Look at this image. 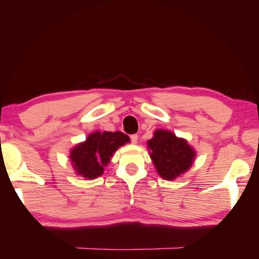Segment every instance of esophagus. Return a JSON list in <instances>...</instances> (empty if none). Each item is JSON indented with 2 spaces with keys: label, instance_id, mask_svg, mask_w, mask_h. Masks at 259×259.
<instances>
[{
  "label": "esophagus",
  "instance_id": "esophagus-1",
  "mask_svg": "<svg viewBox=\"0 0 259 259\" xmlns=\"http://www.w3.org/2000/svg\"><path fill=\"white\" fill-rule=\"evenodd\" d=\"M130 140H131V142H133V144H137V141H138V135H137V134L131 135Z\"/></svg>",
  "mask_w": 259,
  "mask_h": 259
}]
</instances>
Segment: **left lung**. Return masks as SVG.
Wrapping results in <instances>:
<instances>
[{
	"label": "left lung",
	"mask_w": 259,
	"mask_h": 259,
	"mask_svg": "<svg viewBox=\"0 0 259 259\" xmlns=\"http://www.w3.org/2000/svg\"><path fill=\"white\" fill-rule=\"evenodd\" d=\"M148 148L158 174L166 180H172L187 171L195 158V151L186 140L166 130H157L148 141Z\"/></svg>",
	"instance_id": "obj_1"
}]
</instances>
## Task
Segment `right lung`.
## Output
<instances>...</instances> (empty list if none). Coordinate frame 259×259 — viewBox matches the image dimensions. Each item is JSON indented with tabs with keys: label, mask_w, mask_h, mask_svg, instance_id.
<instances>
[{
	"label": "right lung",
	"mask_w": 259,
	"mask_h": 259,
	"mask_svg": "<svg viewBox=\"0 0 259 259\" xmlns=\"http://www.w3.org/2000/svg\"><path fill=\"white\" fill-rule=\"evenodd\" d=\"M128 141L129 137L120 131L90 135L85 142L71 150L70 158L75 171L84 178L99 177L102 175L103 167L107 166L113 152Z\"/></svg>",
	"instance_id": "right-lung-1"
}]
</instances>
